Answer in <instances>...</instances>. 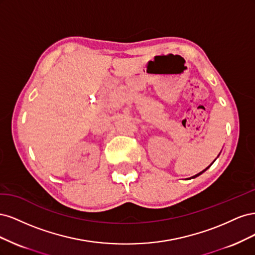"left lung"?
<instances>
[{
    "label": "left lung",
    "mask_w": 255,
    "mask_h": 255,
    "mask_svg": "<svg viewBox=\"0 0 255 255\" xmlns=\"http://www.w3.org/2000/svg\"><path fill=\"white\" fill-rule=\"evenodd\" d=\"M208 167H210V166H208ZM208 167H207L206 169H208ZM206 169H204V170H203V171H201V172H200V173H198V174H196V175H194V176H192V179H194V177H197V176H199L200 174H202V173H203V172H204V171L206 170Z\"/></svg>",
    "instance_id": "8db88e82"
}]
</instances>
